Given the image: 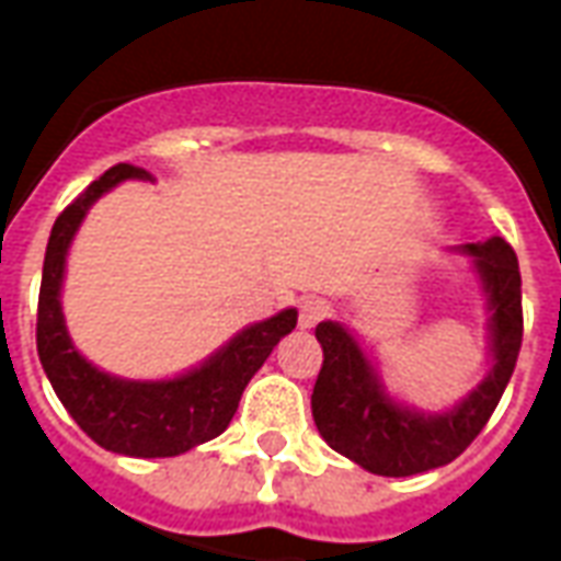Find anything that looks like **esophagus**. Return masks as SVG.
Here are the masks:
<instances>
[{
	"label": "esophagus",
	"mask_w": 561,
	"mask_h": 561,
	"mask_svg": "<svg viewBox=\"0 0 561 561\" xmlns=\"http://www.w3.org/2000/svg\"><path fill=\"white\" fill-rule=\"evenodd\" d=\"M330 316V304L328 300H321V297H306L304 304H300V328L309 330L316 328L318 321H324Z\"/></svg>",
	"instance_id": "1"
}]
</instances>
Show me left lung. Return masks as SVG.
Here are the masks:
<instances>
[{"label":"left lung","mask_w":561,"mask_h":561,"mask_svg":"<svg viewBox=\"0 0 561 561\" xmlns=\"http://www.w3.org/2000/svg\"><path fill=\"white\" fill-rule=\"evenodd\" d=\"M474 257L493 309V369L469 400L445 414H417L390 400L360 345L336 321H321L316 336L324 364L312 390V417L321 438L373 474L409 478L447 466L478 438L505 393L523 342V294L514 249L493 237L462 245Z\"/></svg>","instance_id":"obj_1"}]
</instances>
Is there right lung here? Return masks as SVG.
I'll list each match as a JSON object with an SVG mask.
<instances>
[{
	"label": "right lung",
	"mask_w": 561,
	"mask_h": 561,
	"mask_svg": "<svg viewBox=\"0 0 561 561\" xmlns=\"http://www.w3.org/2000/svg\"><path fill=\"white\" fill-rule=\"evenodd\" d=\"M131 176L144 180L149 173L126 161L114 164L54 221L44 252L35 342L56 397L95 445L126 457H176L228 430L249 378L264 366L276 342L297 328V312L285 309L245 328L207 364L171 381H123L83 360L68 340L59 306L68 245L92 201Z\"/></svg>",
	"instance_id": "1"
}]
</instances>
